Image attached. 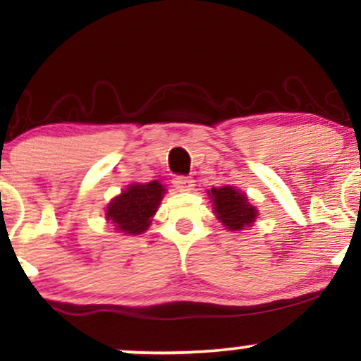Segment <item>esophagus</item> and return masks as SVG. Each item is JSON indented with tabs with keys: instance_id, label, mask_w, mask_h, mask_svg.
I'll return each instance as SVG.
<instances>
[{
	"instance_id": "obj_1",
	"label": "esophagus",
	"mask_w": 361,
	"mask_h": 361,
	"mask_svg": "<svg viewBox=\"0 0 361 361\" xmlns=\"http://www.w3.org/2000/svg\"><path fill=\"white\" fill-rule=\"evenodd\" d=\"M173 185H175V188L180 190V192H190V190L193 188V180L188 176H176L175 180H173Z\"/></svg>"
}]
</instances>
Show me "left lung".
I'll return each instance as SVG.
<instances>
[{
    "label": "left lung",
    "mask_w": 361,
    "mask_h": 361,
    "mask_svg": "<svg viewBox=\"0 0 361 361\" xmlns=\"http://www.w3.org/2000/svg\"><path fill=\"white\" fill-rule=\"evenodd\" d=\"M209 195L214 202V212L219 215L227 229L241 231L255 222L258 214L255 207L250 205L244 193H239L231 186H224V188H212Z\"/></svg>",
    "instance_id": "8db88e82"
}]
</instances>
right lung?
Segmentation results:
<instances>
[{"label": "right lung", "mask_w": 361, "mask_h": 361, "mask_svg": "<svg viewBox=\"0 0 361 361\" xmlns=\"http://www.w3.org/2000/svg\"><path fill=\"white\" fill-rule=\"evenodd\" d=\"M164 186L157 181L147 185H130L122 195L110 202L106 217L117 226V231L130 235L140 234L151 224V217L161 204Z\"/></svg>", "instance_id": "add662e5"}]
</instances>
